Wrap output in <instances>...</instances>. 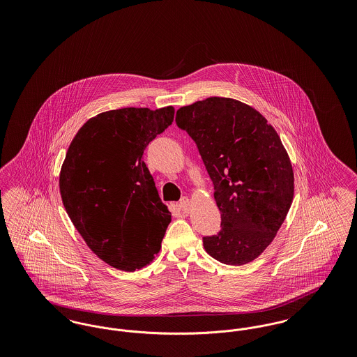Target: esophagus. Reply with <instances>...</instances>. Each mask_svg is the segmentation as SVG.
Listing matches in <instances>:
<instances>
[{
    "mask_svg": "<svg viewBox=\"0 0 357 357\" xmlns=\"http://www.w3.org/2000/svg\"><path fill=\"white\" fill-rule=\"evenodd\" d=\"M190 206H191V202H190V199H188V198H182V199H181V202H179V207L182 208V211H183V213H188Z\"/></svg>",
    "mask_w": 357,
    "mask_h": 357,
    "instance_id": "esophagus-1",
    "label": "esophagus"
}]
</instances>
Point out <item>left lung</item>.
<instances>
[{
    "label": "left lung",
    "mask_w": 357,
    "mask_h": 357,
    "mask_svg": "<svg viewBox=\"0 0 357 357\" xmlns=\"http://www.w3.org/2000/svg\"><path fill=\"white\" fill-rule=\"evenodd\" d=\"M175 121L195 142L221 211V230L204 237V250L226 265L252 262L293 201L294 175L280 136L253 107L230 98L182 107Z\"/></svg>",
    "instance_id": "1"
}]
</instances>
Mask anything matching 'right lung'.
Returning <instances> with one entry per match:
<instances>
[{"mask_svg":"<svg viewBox=\"0 0 357 357\" xmlns=\"http://www.w3.org/2000/svg\"><path fill=\"white\" fill-rule=\"evenodd\" d=\"M174 107L120 108L91 118L69 144L60 194L88 248L124 272L149 265L171 222L143 153L174 120Z\"/></svg>","mask_w":357,"mask_h":357,"instance_id":"1","label":"right lung"}]
</instances>
